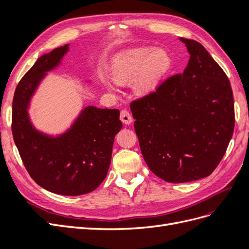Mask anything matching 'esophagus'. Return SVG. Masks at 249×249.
Wrapping results in <instances>:
<instances>
[{"label":"esophagus","mask_w":249,"mask_h":249,"mask_svg":"<svg viewBox=\"0 0 249 249\" xmlns=\"http://www.w3.org/2000/svg\"><path fill=\"white\" fill-rule=\"evenodd\" d=\"M120 120L124 124H132L133 122V117L132 115L130 114L129 111L126 110H123L122 112H120Z\"/></svg>","instance_id":"34e87169"}]
</instances>
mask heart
Segmentation results:
<instances>
[{
    "instance_id": "1",
    "label": "heart",
    "mask_w": 249,
    "mask_h": 249,
    "mask_svg": "<svg viewBox=\"0 0 249 249\" xmlns=\"http://www.w3.org/2000/svg\"><path fill=\"white\" fill-rule=\"evenodd\" d=\"M172 65L169 53L162 48L137 47L117 54L111 66V76L117 84L132 82V88L138 95H147L155 91L162 78ZM109 91H115L113 82L105 83Z\"/></svg>"
}]
</instances>
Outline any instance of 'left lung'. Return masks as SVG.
<instances>
[{
  "mask_svg": "<svg viewBox=\"0 0 249 249\" xmlns=\"http://www.w3.org/2000/svg\"><path fill=\"white\" fill-rule=\"evenodd\" d=\"M179 40L190 55L184 72L131 104L144 161L169 183L209 177L227 152L235 126L227 74L199 42Z\"/></svg>",
  "mask_w": 249,
  "mask_h": 249,
  "instance_id": "left-lung-1",
  "label": "left lung"
}]
</instances>
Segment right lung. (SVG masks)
I'll list each match as a JSON object with an SVG mask.
<instances>
[{"mask_svg": "<svg viewBox=\"0 0 249 249\" xmlns=\"http://www.w3.org/2000/svg\"><path fill=\"white\" fill-rule=\"evenodd\" d=\"M69 51L70 44H65L43 54L22 77L12 103V135L37 184L53 193L77 196L95 190L107 177L113 143L123 124L117 109L84 106L62 133L36 129L29 114L33 96Z\"/></svg>", "mask_w": 249, "mask_h": 249, "instance_id": "add662e5", "label": "right lung"}]
</instances>
